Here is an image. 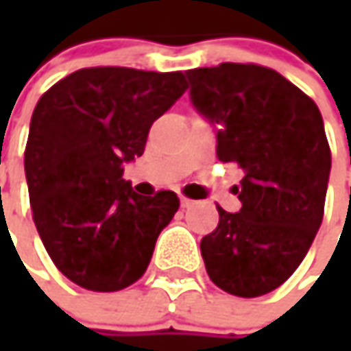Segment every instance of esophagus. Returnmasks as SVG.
I'll return each instance as SVG.
<instances>
[{
	"instance_id": "34e87169",
	"label": "esophagus",
	"mask_w": 351,
	"mask_h": 351,
	"mask_svg": "<svg viewBox=\"0 0 351 351\" xmlns=\"http://www.w3.org/2000/svg\"><path fill=\"white\" fill-rule=\"evenodd\" d=\"M193 205V201L191 199H185V197H182V207L183 209H189Z\"/></svg>"
}]
</instances>
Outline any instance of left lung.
Instances as JSON below:
<instances>
[{
  "mask_svg": "<svg viewBox=\"0 0 351 351\" xmlns=\"http://www.w3.org/2000/svg\"><path fill=\"white\" fill-rule=\"evenodd\" d=\"M191 103L219 125L217 158L244 169L242 209H219L203 236L210 281L236 297H260L285 283L317 236L332 156L317 103L276 70L224 62L185 72Z\"/></svg>",
  "mask_w": 351,
  "mask_h": 351,
  "instance_id": "1",
  "label": "left lung"
}]
</instances>
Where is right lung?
Masks as SVG:
<instances>
[{"instance_id":"1","label":"right lung","mask_w":351,"mask_h":351,"mask_svg":"<svg viewBox=\"0 0 351 351\" xmlns=\"http://www.w3.org/2000/svg\"><path fill=\"white\" fill-rule=\"evenodd\" d=\"M185 89L182 72L105 66L66 75L36 103L25 148L33 221L75 285L121 291L146 271L180 199L138 195L123 171Z\"/></svg>"}]
</instances>
